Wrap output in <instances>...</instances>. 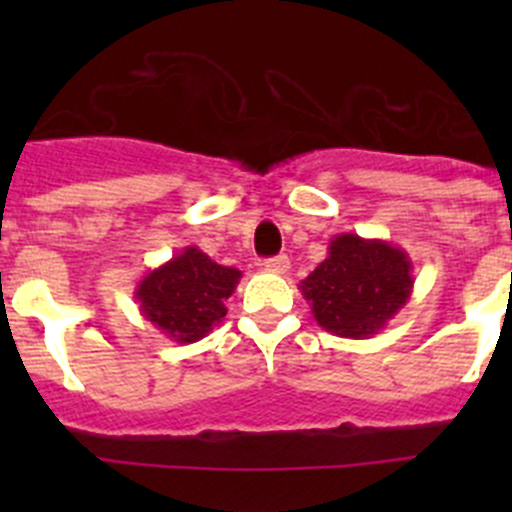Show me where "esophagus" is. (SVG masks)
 Wrapping results in <instances>:
<instances>
[{
	"label": "esophagus",
	"mask_w": 512,
	"mask_h": 512,
	"mask_svg": "<svg viewBox=\"0 0 512 512\" xmlns=\"http://www.w3.org/2000/svg\"><path fill=\"white\" fill-rule=\"evenodd\" d=\"M262 267L270 272H277V275H285L289 270V257L287 255H277V257H270V260L262 262Z\"/></svg>",
	"instance_id": "esophagus-1"
}]
</instances>
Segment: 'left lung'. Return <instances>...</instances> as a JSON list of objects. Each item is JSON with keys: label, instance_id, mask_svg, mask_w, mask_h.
Returning <instances> with one entry per match:
<instances>
[{"label": "left lung", "instance_id": "8db88e82", "mask_svg": "<svg viewBox=\"0 0 512 512\" xmlns=\"http://www.w3.org/2000/svg\"><path fill=\"white\" fill-rule=\"evenodd\" d=\"M319 327L347 339L379 334L414 292L409 252L354 232L334 235L327 257L299 282Z\"/></svg>", "mask_w": 512, "mask_h": 512}]
</instances>
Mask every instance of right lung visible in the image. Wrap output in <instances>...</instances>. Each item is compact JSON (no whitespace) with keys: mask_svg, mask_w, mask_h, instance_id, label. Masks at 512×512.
<instances>
[{"mask_svg":"<svg viewBox=\"0 0 512 512\" xmlns=\"http://www.w3.org/2000/svg\"><path fill=\"white\" fill-rule=\"evenodd\" d=\"M242 272L218 265L200 247L188 245L148 272L136 285L143 319L178 344H193L213 332L227 314L225 299Z\"/></svg>","mask_w":512,"mask_h":512,"instance_id":"1","label":"right lung"}]
</instances>
